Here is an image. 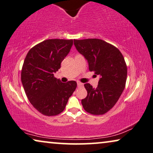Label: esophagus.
Instances as JSON below:
<instances>
[{
  "instance_id": "34e87169",
  "label": "esophagus",
  "mask_w": 153,
  "mask_h": 153,
  "mask_svg": "<svg viewBox=\"0 0 153 153\" xmlns=\"http://www.w3.org/2000/svg\"><path fill=\"white\" fill-rule=\"evenodd\" d=\"M82 85H83L82 83H81V82H78V87H82Z\"/></svg>"
}]
</instances>
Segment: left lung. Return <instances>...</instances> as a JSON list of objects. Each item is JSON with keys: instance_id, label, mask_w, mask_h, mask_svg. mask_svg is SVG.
I'll use <instances>...</instances> for the list:
<instances>
[{"instance_id": "left-lung-1", "label": "left lung", "mask_w": 153, "mask_h": 153, "mask_svg": "<svg viewBox=\"0 0 153 153\" xmlns=\"http://www.w3.org/2000/svg\"><path fill=\"white\" fill-rule=\"evenodd\" d=\"M77 50L85 56L89 70L101 76L97 88L84 85L87 96L82 99L85 111L92 115H103L120 99L125 87L127 68L120 51L97 38L74 40Z\"/></svg>"}]
</instances>
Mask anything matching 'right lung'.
I'll return each mask as SVG.
<instances>
[{
	"label": "right lung",
	"mask_w": 153,
	"mask_h": 153,
	"mask_svg": "<svg viewBox=\"0 0 153 153\" xmlns=\"http://www.w3.org/2000/svg\"><path fill=\"white\" fill-rule=\"evenodd\" d=\"M73 42V40H46L33 47L26 54L22 82L30 103L42 115L54 116L63 112L76 89L75 81L63 83L54 76Z\"/></svg>",
	"instance_id": "right-lung-1"
}]
</instances>
